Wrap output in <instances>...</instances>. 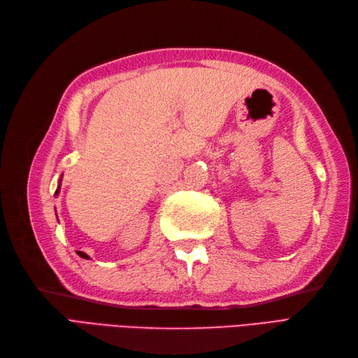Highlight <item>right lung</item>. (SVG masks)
I'll list each match as a JSON object with an SVG mask.
<instances>
[{
	"instance_id": "1",
	"label": "right lung",
	"mask_w": 358,
	"mask_h": 358,
	"mask_svg": "<svg viewBox=\"0 0 358 358\" xmlns=\"http://www.w3.org/2000/svg\"><path fill=\"white\" fill-rule=\"evenodd\" d=\"M57 192H59V190H57ZM77 254L80 255V257H83V259H87V260H89V255H87V254H85V252H81V251H78Z\"/></svg>"
}]
</instances>
